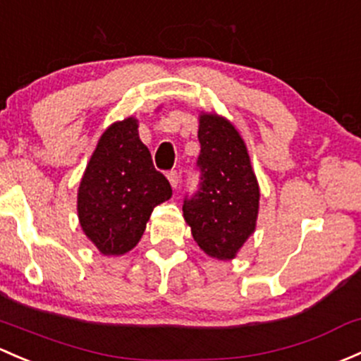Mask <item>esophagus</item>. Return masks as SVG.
I'll return each instance as SVG.
<instances>
[{"label":"esophagus","instance_id":"1","mask_svg":"<svg viewBox=\"0 0 361 361\" xmlns=\"http://www.w3.org/2000/svg\"><path fill=\"white\" fill-rule=\"evenodd\" d=\"M168 180H169L171 187L178 188V183H180V174H178L176 171H169V173H168Z\"/></svg>","mask_w":361,"mask_h":361}]
</instances>
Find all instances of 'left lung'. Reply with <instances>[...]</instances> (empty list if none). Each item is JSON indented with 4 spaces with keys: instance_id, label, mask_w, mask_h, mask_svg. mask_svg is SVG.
I'll list each match as a JSON object with an SVG mask.
<instances>
[{
    "instance_id": "1",
    "label": "left lung",
    "mask_w": 361,
    "mask_h": 361,
    "mask_svg": "<svg viewBox=\"0 0 361 361\" xmlns=\"http://www.w3.org/2000/svg\"><path fill=\"white\" fill-rule=\"evenodd\" d=\"M199 188L185 195L183 216L206 254L231 259L256 228L259 187L233 124L214 114L199 123Z\"/></svg>"
}]
</instances>
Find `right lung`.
Masks as SVG:
<instances>
[{
  "label": "right lung",
  "instance_id": "1",
  "mask_svg": "<svg viewBox=\"0 0 361 361\" xmlns=\"http://www.w3.org/2000/svg\"><path fill=\"white\" fill-rule=\"evenodd\" d=\"M173 195L168 178L154 168L133 117L102 135L79 185L78 212L86 237L105 256L138 244L155 206Z\"/></svg>",
  "mask_w": 361,
  "mask_h": 361
}]
</instances>
